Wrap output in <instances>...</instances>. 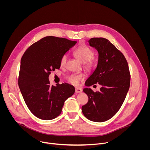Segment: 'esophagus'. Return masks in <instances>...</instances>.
I'll list each match as a JSON object with an SVG mask.
<instances>
[{
    "mask_svg": "<svg viewBox=\"0 0 150 150\" xmlns=\"http://www.w3.org/2000/svg\"><path fill=\"white\" fill-rule=\"evenodd\" d=\"M82 91V88H81L79 87H75V92L76 93H81Z\"/></svg>",
    "mask_w": 150,
    "mask_h": 150,
    "instance_id": "34e87169",
    "label": "esophagus"
}]
</instances>
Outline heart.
Segmentation results:
<instances>
[{
    "instance_id": "heart-1",
    "label": "heart",
    "mask_w": 150,
    "mask_h": 150,
    "mask_svg": "<svg viewBox=\"0 0 150 150\" xmlns=\"http://www.w3.org/2000/svg\"><path fill=\"white\" fill-rule=\"evenodd\" d=\"M74 54L75 56L82 63H84V67L88 70L91 69L94 67V62L91 60L94 53L93 50L85 45H82L76 48ZM67 60V54H64L60 59V64L62 67L65 65ZM85 76L82 74H71L68 77V81L71 83L76 85L79 82L83 80Z\"/></svg>"
}]
</instances>
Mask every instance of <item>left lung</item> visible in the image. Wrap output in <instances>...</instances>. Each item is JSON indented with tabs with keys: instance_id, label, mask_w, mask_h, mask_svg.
I'll use <instances>...</instances> for the list:
<instances>
[{
	"instance_id": "8db88e82",
	"label": "left lung",
	"mask_w": 150,
	"mask_h": 150,
	"mask_svg": "<svg viewBox=\"0 0 150 150\" xmlns=\"http://www.w3.org/2000/svg\"><path fill=\"white\" fill-rule=\"evenodd\" d=\"M88 42L99 56L97 67L85 85L98 83L101 87L96 92L89 88L83 90L88 101L82 106V112L88 119L102 122L111 119L121 108L129 89L131 74L125 57L108 39L94 37Z\"/></svg>"
}]
</instances>
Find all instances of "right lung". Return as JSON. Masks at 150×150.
Listing matches in <instances>:
<instances>
[{
    "label": "right lung",
    "instance_id": "right-lung-1",
    "mask_svg": "<svg viewBox=\"0 0 150 150\" xmlns=\"http://www.w3.org/2000/svg\"><path fill=\"white\" fill-rule=\"evenodd\" d=\"M76 41L47 36L31 45L21 60L18 85L30 112L42 120H52L62 112L65 100L75 93L72 85H50L49 76L59 69L63 55Z\"/></svg>",
    "mask_w": 150,
    "mask_h": 150
}]
</instances>
